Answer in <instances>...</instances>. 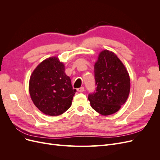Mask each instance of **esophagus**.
Wrapping results in <instances>:
<instances>
[{
	"mask_svg": "<svg viewBox=\"0 0 160 160\" xmlns=\"http://www.w3.org/2000/svg\"><path fill=\"white\" fill-rule=\"evenodd\" d=\"M77 90V91H78V92H83L84 90H85V88H83V87H81V88H78Z\"/></svg>",
	"mask_w": 160,
	"mask_h": 160,
	"instance_id": "1",
	"label": "esophagus"
}]
</instances>
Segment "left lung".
Returning a JSON list of instances; mask_svg holds the SVG:
<instances>
[{
    "label": "left lung",
    "mask_w": 160,
    "mask_h": 160,
    "mask_svg": "<svg viewBox=\"0 0 160 160\" xmlns=\"http://www.w3.org/2000/svg\"><path fill=\"white\" fill-rule=\"evenodd\" d=\"M96 91L89 94L91 108L103 115L118 111L127 101L130 91V78L127 69L118 56L103 50L94 65Z\"/></svg>",
    "instance_id": "1"
}]
</instances>
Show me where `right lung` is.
I'll list each match as a JSON object with an SVG mask.
<instances>
[{"instance_id": "1", "label": "right lung", "mask_w": 160, "mask_h": 160, "mask_svg": "<svg viewBox=\"0 0 160 160\" xmlns=\"http://www.w3.org/2000/svg\"><path fill=\"white\" fill-rule=\"evenodd\" d=\"M28 90L33 103L42 113L57 116L71 105L76 89L65 72V65L57 57L42 61L30 77Z\"/></svg>"}]
</instances>
